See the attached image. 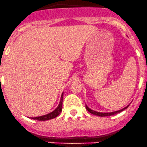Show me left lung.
<instances>
[{
  "label": "left lung",
  "mask_w": 147,
  "mask_h": 147,
  "mask_svg": "<svg viewBox=\"0 0 147 147\" xmlns=\"http://www.w3.org/2000/svg\"><path fill=\"white\" fill-rule=\"evenodd\" d=\"M130 106V105H127V107H125V108L122 109L121 110H118V111H113V112H110V113H101V112H97V111H93V110L90 109V108H88V106L86 105V109L88 110V112H90V113H92V114H94V115H96V116H101V117H105V116H112V115H115L116 114V113H120V112L123 111V110L126 109L127 108V107Z\"/></svg>",
  "instance_id": "obj_1"
}]
</instances>
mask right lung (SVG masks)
Masks as SVG:
<instances>
[{"label": "right lung", "instance_id": "obj_1", "mask_svg": "<svg viewBox=\"0 0 147 147\" xmlns=\"http://www.w3.org/2000/svg\"><path fill=\"white\" fill-rule=\"evenodd\" d=\"M62 102H63V93L61 94L60 102H59V105L57 107L56 109H55L54 111H52L51 113H48V114L44 115V116H38V117H34L32 118V119L34 120H38V121H47V120H50L53 119V118H56L57 116H59V113L61 112V109H62Z\"/></svg>", "mask_w": 147, "mask_h": 147}]
</instances>
